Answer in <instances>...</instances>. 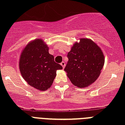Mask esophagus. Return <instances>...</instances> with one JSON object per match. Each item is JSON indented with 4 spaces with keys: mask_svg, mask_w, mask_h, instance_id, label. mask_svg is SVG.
Segmentation results:
<instances>
[{
    "mask_svg": "<svg viewBox=\"0 0 125 125\" xmlns=\"http://www.w3.org/2000/svg\"><path fill=\"white\" fill-rule=\"evenodd\" d=\"M61 65L63 67V68H64L65 67V62H62L61 63Z\"/></svg>",
    "mask_w": 125,
    "mask_h": 125,
    "instance_id": "34e87169",
    "label": "esophagus"
}]
</instances>
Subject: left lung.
Here are the masks:
<instances>
[{"label":"left lung","mask_w":125,"mask_h":125,"mask_svg":"<svg viewBox=\"0 0 125 125\" xmlns=\"http://www.w3.org/2000/svg\"><path fill=\"white\" fill-rule=\"evenodd\" d=\"M69 60L65 71L74 85L82 88L95 82L104 63L101 49L89 39H80L67 54Z\"/></svg>","instance_id":"8db88e82"}]
</instances>
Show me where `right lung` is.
<instances>
[{"instance_id": "1", "label": "right lung", "mask_w": 125, "mask_h": 125, "mask_svg": "<svg viewBox=\"0 0 125 125\" xmlns=\"http://www.w3.org/2000/svg\"><path fill=\"white\" fill-rule=\"evenodd\" d=\"M63 69L49 53V47L42 40H34L21 54L19 70L22 78L35 89L45 91L51 87L56 71Z\"/></svg>"}]
</instances>
